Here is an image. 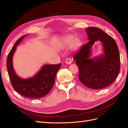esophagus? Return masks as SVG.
<instances>
[{
    "instance_id": "34e87169",
    "label": "esophagus",
    "mask_w": 128,
    "mask_h": 128,
    "mask_svg": "<svg viewBox=\"0 0 128 128\" xmlns=\"http://www.w3.org/2000/svg\"><path fill=\"white\" fill-rule=\"evenodd\" d=\"M66 63L67 64H70L72 63V60L70 58H67V59L66 60Z\"/></svg>"
}]
</instances>
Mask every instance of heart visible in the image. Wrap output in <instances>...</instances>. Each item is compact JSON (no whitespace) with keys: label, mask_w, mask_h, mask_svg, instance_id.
Here are the masks:
<instances>
[{"label":"heart","mask_w":128,"mask_h":128,"mask_svg":"<svg viewBox=\"0 0 128 128\" xmlns=\"http://www.w3.org/2000/svg\"><path fill=\"white\" fill-rule=\"evenodd\" d=\"M74 36L72 35L66 37L63 40V44L66 46L69 45L71 43V47L72 48H78L81 44L80 40L78 39V38H76L72 40Z\"/></svg>","instance_id":"1"}]
</instances>
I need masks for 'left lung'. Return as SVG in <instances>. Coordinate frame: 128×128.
<instances>
[{"label": "left lung", "instance_id": "obj_1", "mask_svg": "<svg viewBox=\"0 0 128 128\" xmlns=\"http://www.w3.org/2000/svg\"><path fill=\"white\" fill-rule=\"evenodd\" d=\"M88 40L74 54L73 59L79 69V80L84 86L92 89L109 86L116 78L120 69L118 45L111 36L96 27L86 29ZM102 42L104 52L90 58L91 48L96 41Z\"/></svg>", "mask_w": 128, "mask_h": 128}]
</instances>
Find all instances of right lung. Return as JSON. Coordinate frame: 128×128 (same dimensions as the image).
Wrapping results in <instances>:
<instances>
[{
  "mask_svg": "<svg viewBox=\"0 0 128 128\" xmlns=\"http://www.w3.org/2000/svg\"><path fill=\"white\" fill-rule=\"evenodd\" d=\"M26 35L20 37L16 42L7 57L6 66L11 84L18 94L25 98L39 99L48 94L52 88L57 72L61 64H44L34 76L23 79L15 73L13 66V56L17 46Z\"/></svg>",
  "mask_w": 128,
  "mask_h": 128,
  "instance_id": "1",
  "label": "right lung"
}]
</instances>
